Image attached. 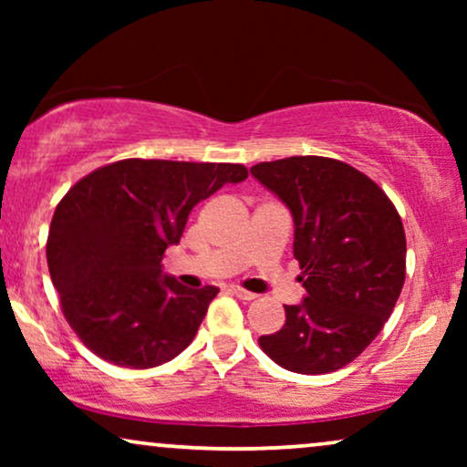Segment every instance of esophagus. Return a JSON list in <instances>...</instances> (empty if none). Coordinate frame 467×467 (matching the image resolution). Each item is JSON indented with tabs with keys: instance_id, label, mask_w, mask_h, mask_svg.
<instances>
[{
	"instance_id": "34e87169",
	"label": "esophagus",
	"mask_w": 467,
	"mask_h": 467,
	"mask_svg": "<svg viewBox=\"0 0 467 467\" xmlns=\"http://www.w3.org/2000/svg\"><path fill=\"white\" fill-rule=\"evenodd\" d=\"M229 291H232L234 296L238 297V299H244V302H253V299L257 297V293H253V291H246V289H242V286H235V285L229 286Z\"/></svg>"
}]
</instances>
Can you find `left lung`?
<instances>
[{"label":"left lung","mask_w":467,"mask_h":467,"mask_svg":"<svg viewBox=\"0 0 467 467\" xmlns=\"http://www.w3.org/2000/svg\"><path fill=\"white\" fill-rule=\"evenodd\" d=\"M251 174L289 208L306 297L259 347L297 374L336 372L385 327L406 278L404 225L359 170L327 157L257 163Z\"/></svg>","instance_id":"obj_1"}]
</instances>
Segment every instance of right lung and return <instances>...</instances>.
<instances>
[{"label": "right lung", "instance_id": "add662e5", "mask_svg": "<svg viewBox=\"0 0 467 467\" xmlns=\"http://www.w3.org/2000/svg\"><path fill=\"white\" fill-rule=\"evenodd\" d=\"M246 176L240 163L125 159L67 191L47 259L63 315L87 348L146 369L189 347L219 289H189L163 274V253L178 244L195 203Z\"/></svg>", "mask_w": 467, "mask_h": 467}]
</instances>
